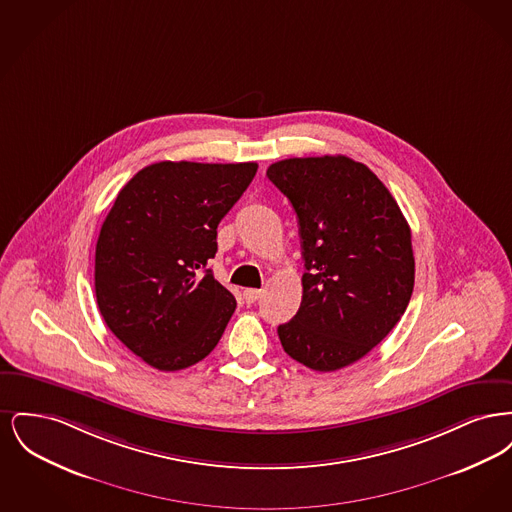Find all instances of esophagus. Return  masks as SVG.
<instances>
[{
  "mask_svg": "<svg viewBox=\"0 0 512 512\" xmlns=\"http://www.w3.org/2000/svg\"><path fill=\"white\" fill-rule=\"evenodd\" d=\"M261 293H263V290H257V288H249V290H244L245 303H247V305L255 303V301L261 297Z\"/></svg>",
  "mask_w": 512,
  "mask_h": 512,
  "instance_id": "esophagus-1",
  "label": "esophagus"
}]
</instances>
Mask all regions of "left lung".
I'll use <instances>...</instances> for the list:
<instances>
[{"label": "left lung", "mask_w": 512, "mask_h": 512, "mask_svg": "<svg viewBox=\"0 0 512 512\" xmlns=\"http://www.w3.org/2000/svg\"><path fill=\"white\" fill-rule=\"evenodd\" d=\"M267 176L292 203L305 261L301 307L278 326L282 347L318 372L353 365L411 301L409 222L380 178L345 155L284 159Z\"/></svg>", "instance_id": "left-lung-1"}]
</instances>
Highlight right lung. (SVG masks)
<instances>
[{"instance_id": "right-lung-1", "label": "right lung", "mask_w": 512, "mask_h": 512, "mask_svg": "<svg viewBox=\"0 0 512 512\" xmlns=\"http://www.w3.org/2000/svg\"><path fill=\"white\" fill-rule=\"evenodd\" d=\"M255 172L257 163H153L130 178L103 220L99 313L147 365L182 370L219 343L236 299L207 263L220 220Z\"/></svg>"}]
</instances>
